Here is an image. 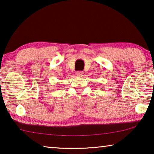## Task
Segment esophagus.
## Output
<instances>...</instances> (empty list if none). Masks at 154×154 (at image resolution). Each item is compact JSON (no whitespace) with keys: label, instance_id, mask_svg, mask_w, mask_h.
I'll return each mask as SVG.
<instances>
[{"label":"esophagus","instance_id":"1","mask_svg":"<svg viewBox=\"0 0 154 154\" xmlns=\"http://www.w3.org/2000/svg\"><path fill=\"white\" fill-rule=\"evenodd\" d=\"M76 74L78 77H82L83 75H84V72L82 71H78L76 72Z\"/></svg>","mask_w":154,"mask_h":154}]
</instances>
